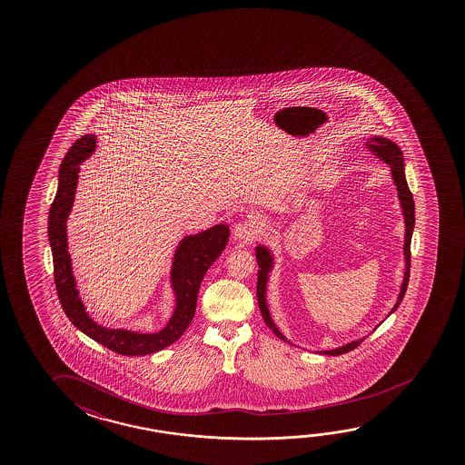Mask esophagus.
<instances>
[{
	"label": "esophagus",
	"mask_w": 465,
	"mask_h": 465,
	"mask_svg": "<svg viewBox=\"0 0 465 465\" xmlns=\"http://www.w3.org/2000/svg\"><path fill=\"white\" fill-rule=\"evenodd\" d=\"M254 233H256V230L252 222H238L233 227V236L236 240H252L254 238Z\"/></svg>",
	"instance_id": "obj_1"
}]
</instances>
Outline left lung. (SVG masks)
<instances>
[{
	"mask_svg": "<svg viewBox=\"0 0 465 465\" xmlns=\"http://www.w3.org/2000/svg\"><path fill=\"white\" fill-rule=\"evenodd\" d=\"M365 149L373 155L374 159L381 160L382 163L388 165L389 173H391V178H392V183L396 186L399 206H401V213H402L403 229H405V232H403L402 244V283H401V287H399L396 303L392 306V310L389 312L388 316H391V314L399 308L401 302H402L405 290H407V283H409V275H411V243L413 229H415V204H413V198H411V190H409V184H407V178H405V162H403V153L402 151H401V147H399L396 143H392L388 137L373 136L368 143H365ZM254 252H256V261H258L259 266L258 289H256V293H258L259 310H261V314H262V320L266 322L267 328L271 329L281 341L292 343L289 339L283 335L279 326L275 324L272 312L269 310V303H267V285H269L271 272L274 271L275 267L274 252H272L269 246H264V244H258V246L254 248ZM382 321H381V322H382ZM380 324H378L376 328H380ZM365 337H360L357 341L343 343V345H339V347H335V349L318 351V353H321V355H332V357H335V355H342V353L353 351L355 347H358L360 343L365 341ZM292 345H295V343H292Z\"/></svg>",
	"mask_w": 465,
	"mask_h": 465,
	"instance_id": "left-lung-1",
	"label": "left lung"
}]
</instances>
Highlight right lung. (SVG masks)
Instances as JSON below:
<instances>
[{
    "label": "right lung",
    "instance_id": "1",
    "mask_svg": "<svg viewBox=\"0 0 465 465\" xmlns=\"http://www.w3.org/2000/svg\"><path fill=\"white\" fill-rule=\"evenodd\" d=\"M97 149V137L92 134L77 139L63 160L58 175V190L48 213V240L54 254V283L58 298L69 321L81 332L110 351L136 357L163 351L176 342L194 318L201 282L213 261L221 256L229 242V225L217 223L194 235H184L176 244L170 266V289L173 312L167 324L155 332L133 329L105 328L92 320L77 290L76 277L68 252V219L74 206L81 163Z\"/></svg>",
    "mask_w": 465,
    "mask_h": 465
}]
</instances>
